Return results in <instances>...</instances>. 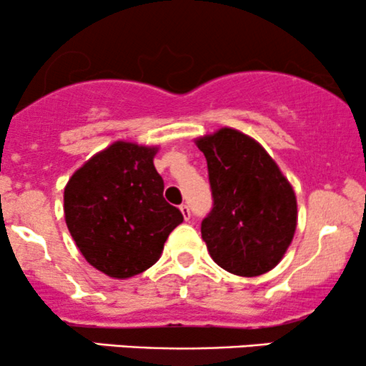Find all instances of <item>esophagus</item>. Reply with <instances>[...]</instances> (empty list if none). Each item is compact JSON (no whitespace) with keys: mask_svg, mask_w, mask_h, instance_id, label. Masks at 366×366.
I'll return each instance as SVG.
<instances>
[{"mask_svg":"<svg viewBox=\"0 0 366 366\" xmlns=\"http://www.w3.org/2000/svg\"><path fill=\"white\" fill-rule=\"evenodd\" d=\"M180 212H182V215L186 220H189L191 218V209H189L187 204H180Z\"/></svg>","mask_w":366,"mask_h":366,"instance_id":"esophagus-1","label":"esophagus"}]
</instances>
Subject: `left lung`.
I'll return each mask as SVG.
<instances>
[{
    "instance_id": "obj_1",
    "label": "left lung",
    "mask_w": 366,
    "mask_h": 366,
    "mask_svg": "<svg viewBox=\"0 0 366 366\" xmlns=\"http://www.w3.org/2000/svg\"><path fill=\"white\" fill-rule=\"evenodd\" d=\"M213 208L201 237L213 262L230 274L262 275L282 259L294 237L297 204L291 184L254 139L224 127L199 137Z\"/></svg>"
}]
</instances>
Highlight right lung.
Returning a JSON list of instances; mask_svg holds the SVG:
<instances>
[{
  "mask_svg": "<svg viewBox=\"0 0 366 366\" xmlns=\"http://www.w3.org/2000/svg\"><path fill=\"white\" fill-rule=\"evenodd\" d=\"M158 148L117 141L70 177L65 222L84 258L113 279L148 270L184 217L163 197Z\"/></svg>",
  "mask_w": 366,
  "mask_h": 366,
  "instance_id": "right-lung-1",
  "label": "right lung"
}]
</instances>
